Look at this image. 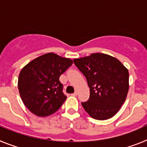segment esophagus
Here are the masks:
<instances>
[{"mask_svg":"<svg viewBox=\"0 0 147 147\" xmlns=\"http://www.w3.org/2000/svg\"><path fill=\"white\" fill-rule=\"evenodd\" d=\"M77 94H78V93H77V92H76V91H75L74 93H72V96H77Z\"/></svg>","mask_w":147,"mask_h":147,"instance_id":"obj_1","label":"esophagus"}]
</instances>
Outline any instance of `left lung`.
<instances>
[{
    "label": "left lung",
    "mask_w": 147,
    "mask_h": 147,
    "mask_svg": "<svg viewBox=\"0 0 147 147\" xmlns=\"http://www.w3.org/2000/svg\"><path fill=\"white\" fill-rule=\"evenodd\" d=\"M74 62L90 88L89 99L81 103L85 111L97 120L112 118L125 102L129 90L128 70L116 58L99 53L75 59Z\"/></svg>",
    "instance_id": "obj_1"
}]
</instances>
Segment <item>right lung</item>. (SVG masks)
<instances>
[{"instance_id":"add662e5","label":"right lung","mask_w":147,"mask_h":147,"mask_svg":"<svg viewBox=\"0 0 147 147\" xmlns=\"http://www.w3.org/2000/svg\"><path fill=\"white\" fill-rule=\"evenodd\" d=\"M73 61L48 53L30 62L21 70L18 90L22 101L32 113L46 116L57 111L65 101L59 76Z\"/></svg>"}]
</instances>
